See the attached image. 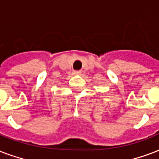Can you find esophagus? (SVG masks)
I'll return each mask as SVG.
<instances>
[{"instance_id": "obj_1", "label": "esophagus", "mask_w": 159, "mask_h": 159, "mask_svg": "<svg viewBox=\"0 0 159 159\" xmlns=\"http://www.w3.org/2000/svg\"><path fill=\"white\" fill-rule=\"evenodd\" d=\"M75 73L77 74V75H80V74L82 73V71H81V70H75Z\"/></svg>"}]
</instances>
